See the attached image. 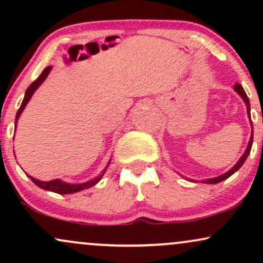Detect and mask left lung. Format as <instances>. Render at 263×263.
Here are the masks:
<instances>
[{
    "label": "left lung",
    "instance_id": "obj_1",
    "mask_svg": "<svg viewBox=\"0 0 263 263\" xmlns=\"http://www.w3.org/2000/svg\"><path fill=\"white\" fill-rule=\"evenodd\" d=\"M234 89H235V91H236V92L238 93V95H240L241 98H242V100L245 101L246 107H247V115H249L250 121H251V114H250V100H249V98H247V95H246L245 90H243V87L241 86L240 84H235ZM251 127H252V122H251ZM252 129H253V128H252ZM252 142H253V131H252V134H251V137H250L249 144H247V148H246V151H245V153H243V155L241 156V158L238 159L236 164H235L234 167H232L230 171L226 172V173L221 174V176H219V177L211 178V179L204 180V183H209V184H216V183H220V182H222V180L228 179V178L230 177V176H232V174H234L235 172H237L238 170H240V168L242 167V164H243V163H245V161L247 159V157H249V155H250V151H251V147H252Z\"/></svg>",
    "mask_w": 263,
    "mask_h": 263
}]
</instances>
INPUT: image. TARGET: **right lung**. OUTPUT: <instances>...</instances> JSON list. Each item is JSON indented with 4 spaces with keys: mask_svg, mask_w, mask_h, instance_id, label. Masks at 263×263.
Instances as JSON below:
<instances>
[{
    "mask_svg": "<svg viewBox=\"0 0 263 263\" xmlns=\"http://www.w3.org/2000/svg\"><path fill=\"white\" fill-rule=\"evenodd\" d=\"M50 70H52V66H47V68H45L44 70L42 71V74L39 75L37 79L33 81L31 85L28 86V89L26 90L25 99H23L22 104H21V107L18 108L17 115H16V122H14V125H16V126H17V121H18V119H20L21 114H22V111L25 110L26 105L28 104L29 100H31L32 95L34 93L35 90H37L38 87L41 86V84L43 83L45 79H47L48 74H49ZM105 172H106V170L102 172V173L99 177L93 178V179L89 180V182L81 183V184L65 183V182H63V180H60V179H54V180H49V182H43V180H38V179H35V178H33L31 176H28V177L31 178V180L35 184V185H38L39 188H42L44 190H49V192L58 193V194H73V193H78V192H80V190L91 188V186L95 185L96 183L100 182V179L102 178V176L105 174Z\"/></svg>",
    "mask_w": 263,
    "mask_h": 263,
    "instance_id": "obj_1",
    "label": "right lung"
}]
</instances>
